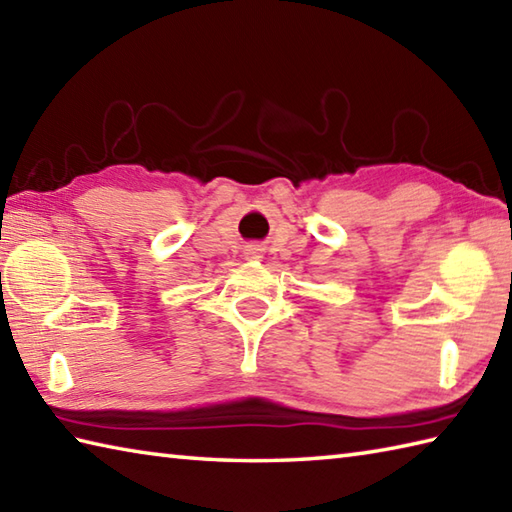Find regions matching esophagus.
Wrapping results in <instances>:
<instances>
[{
	"mask_svg": "<svg viewBox=\"0 0 512 512\" xmlns=\"http://www.w3.org/2000/svg\"><path fill=\"white\" fill-rule=\"evenodd\" d=\"M244 255H246V259H262V257H264L262 248H259V246H248V248L244 250Z\"/></svg>",
	"mask_w": 512,
	"mask_h": 512,
	"instance_id": "obj_1",
	"label": "esophagus"
}]
</instances>
